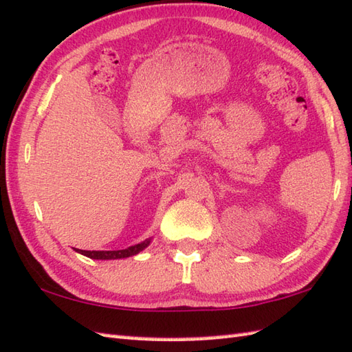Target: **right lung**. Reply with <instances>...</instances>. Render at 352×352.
I'll return each instance as SVG.
<instances>
[{"mask_svg": "<svg viewBox=\"0 0 352 352\" xmlns=\"http://www.w3.org/2000/svg\"><path fill=\"white\" fill-rule=\"evenodd\" d=\"M151 241L152 239H148L142 243H138V245L129 246L127 249H120V251H82V249H75V248L74 249L76 252H80L94 260H117V258H127V257H132V255H137L138 252H142L144 248H148L151 245Z\"/></svg>", "mask_w": 352, "mask_h": 352, "instance_id": "1", "label": "right lung"}]
</instances>
